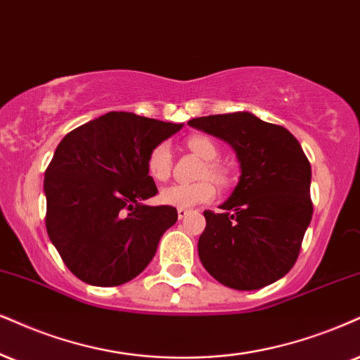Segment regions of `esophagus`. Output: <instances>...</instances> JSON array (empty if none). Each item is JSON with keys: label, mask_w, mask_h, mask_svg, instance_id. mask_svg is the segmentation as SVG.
<instances>
[{"label": "esophagus", "mask_w": 360, "mask_h": 360, "mask_svg": "<svg viewBox=\"0 0 360 360\" xmlns=\"http://www.w3.org/2000/svg\"><path fill=\"white\" fill-rule=\"evenodd\" d=\"M176 212H179V219L181 220V219H185V217H187L188 214H190V210H188V208H179V210H176Z\"/></svg>", "instance_id": "34e87169"}]
</instances>
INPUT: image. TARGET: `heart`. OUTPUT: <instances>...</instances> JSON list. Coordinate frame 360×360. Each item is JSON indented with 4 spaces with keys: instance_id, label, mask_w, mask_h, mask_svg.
<instances>
[{
    "instance_id": "b5f03b06",
    "label": "heart",
    "mask_w": 360,
    "mask_h": 360,
    "mask_svg": "<svg viewBox=\"0 0 360 360\" xmlns=\"http://www.w3.org/2000/svg\"><path fill=\"white\" fill-rule=\"evenodd\" d=\"M187 146L192 152L197 153L198 157L207 160L205 167L200 172V176H210L220 187H227L230 180H232V173H230V168L227 165H224L219 160H215L220 153L219 145L215 143V140L210 139L208 135H203V133H195V135H190L187 139ZM146 170H148V175L155 181H167L170 179V146L167 143L155 145L150 150L148 157H146ZM211 181L210 179H202L198 181H193V184H175L163 190L160 198L167 205L181 208L210 202L214 200V197L217 195V187Z\"/></svg>"
}]
</instances>
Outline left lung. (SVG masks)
Listing matches in <instances>:
<instances>
[{"mask_svg":"<svg viewBox=\"0 0 360 360\" xmlns=\"http://www.w3.org/2000/svg\"><path fill=\"white\" fill-rule=\"evenodd\" d=\"M188 125L229 141L242 168L220 214L203 212V267L237 290L270 285L294 267L312 220L309 158L287 128L247 112L192 118Z\"/></svg>","mask_w":360,"mask_h":360,"instance_id":"obj_1","label":"left lung"}]
</instances>
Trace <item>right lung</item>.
Here are the masks:
<instances>
[{
  "label": "right lung",
  "instance_id": "right-lung-1",
  "mask_svg": "<svg viewBox=\"0 0 360 360\" xmlns=\"http://www.w3.org/2000/svg\"><path fill=\"white\" fill-rule=\"evenodd\" d=\"M181 125L110 112L60 141L44 172L46 232L79 281L122 285L143 272L167 229L179 219L157 195L146 157Z\"/></svg>",
  "mask_w": 360,
  "mask_h": 360
}]
</instances>
